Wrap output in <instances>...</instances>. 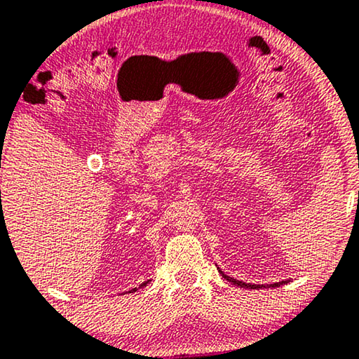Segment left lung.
<instances>
[{"instance_id":"8db88e82","label":"left lung","mask_w":359,"mask_h":359,"mask_svg":"<svg viewBox=\"0 0 359 359\" xmlns=\"http://www.w3.org/2000/svg\"><path fill=\"white\" fill-rule=\"evenodd\" d=\"M219 270V269H218ZM219 273L223 278H226L228 281H231L232 285L236 286H241V287H247V290H260V287H278L281 285H286V283H290V280H283V281H278V283H273V285H252V283H244V281H239V280H234L231 278V276H228L224 273V271L219 270Z\"/></svg>"}]
</instances>
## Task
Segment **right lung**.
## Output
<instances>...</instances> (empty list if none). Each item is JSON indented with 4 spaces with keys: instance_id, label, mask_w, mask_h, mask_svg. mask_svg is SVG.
<instances>
[{
    "instance_id": "right-lung-1",
    "label": "right lung",
    "mask_w": 359,
    "mask_h": 359,
    "mask_svg": "<svg viewBox=\"0 0 359 359\" xmlns=\"http://www.w3.org/2000/svg\"><path fill=\"white\" fill-rule=\"evenodd\" d=\"M148 283H149V280H148V281H144V283H141V285H140V287H143V286H146V285H148ZM136 290H138V287H133V290H130V292H135Z\"/></svg>"
}]
</instances>
